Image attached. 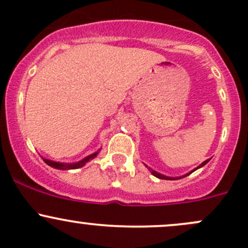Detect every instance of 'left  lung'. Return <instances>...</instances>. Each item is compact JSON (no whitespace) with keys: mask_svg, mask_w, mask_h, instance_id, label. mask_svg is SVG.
Instances as JSON below:
<instances>
[{"mask_svg":"<svg viewBox=\"0 0 248 248\" xmlns=\"http://www.w3.org/2000/svg\"><path fill=\"white\" fill-rule=\"evenodd\" d=\"M208 162H209V159H206V161H204V162H203V163H201V164H200V166H199L198 168H196V169H199V168L203 167V166H204V164H206V163H208ZM196 169H194V170H193V171H195V170H196ZM149 170H150V171H151V174H153V175H154V176H156V177L161 178V180H177V178H182V177H186V176H188V175H189V174H191V172H193V171H191V172H189V174H187V175H185V176H182V177H168V176H164V175H161V174H158V172H156V171H155V170H153V169H151V168H149Z\"/></svg>","mask_w":248,"mask_h":248,"instance_id":"1","label":"left lung"}]
</instances>
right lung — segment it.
Returning a JSON list of instances; mask_svg holds the SVG:
<instances>
[{"mask_svg":"<svg viewBox=\"0 0 248 248\" xmlns=\"http://www.w3.org/2000/svg\"><path fill=\"white\" fill-rule=\"evenodd\" d=\"M98 155V153H94L92 154V155L87 156L86 158L81 159V161L77 162V163H58V162H53V161H49V159H46L44 158V161L46 162L47 164L50 167L55 168V169H60V170H67V169H78V168H81L84 164H86L87 162L90 161V159L94 158L95 156Z\"/></svg>","mask_w":248,"mask_h":248,"instance_id":"add662e5","label":"right lung"}]
</instances>
